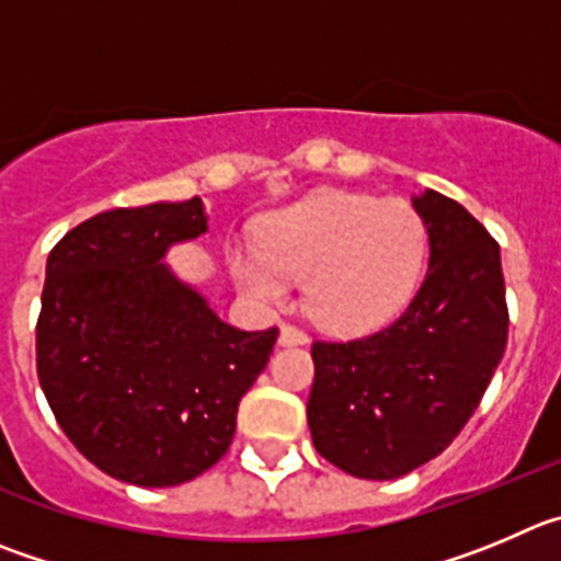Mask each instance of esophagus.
<instances>
[{
	"mask_svg": "<svg viewBox=\"0 0 561 561\" xmlns=\"http://www.w3.org/2000/svg\"><path fill=\"white\" fill-rule=\"evenodd\" d=\"M310 343V337H307L301 329L290 327V323H282L279 329V345H307Z\"/></svg>",
	"mask_w": 561,
	"mask_h": 561,
	"instance_id": "34e87169",
	"label": "esophagus"
}]
</instances>
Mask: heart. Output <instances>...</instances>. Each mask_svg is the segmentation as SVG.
<instances>
[{
  "mask_svg": "<svg viewBox=\"0 0 561 561\" xmlns=\"http://www.w3.org/2000/svg\"><path fill=\"white\" fill-rule=\"evenodd\" d=\"M426 256V232L399 198L376 202L348 191H318L271 213L263 245L234 240L229 271L260 307L290 301L307 279V312L332 334H368L404 312Z\"/></svg>",
  "mask_w": 561,
  "mask_h": 561,
  "instance_id": "b5f03b06",
  "label": "heart"
}]
</instances>
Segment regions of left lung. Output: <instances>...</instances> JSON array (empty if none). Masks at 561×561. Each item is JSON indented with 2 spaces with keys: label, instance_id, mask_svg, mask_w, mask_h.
<instances>
[{
  "label": "left lung",
  "instance_id": "8db88e82",
  "mask_svg": "<svg viewBox=\"0 0 561 561\" xmlns=\"http://www.w3.org/2000/svg\"><path fill=\"white\" fill-rule=\"evenodd\" d=\"M412 207L428 234V271L410 307L368 337L312 343V443L357 479H399L446 451L506 348L499 243L443 193H417Z\"/></svg>",
  "mask_w": 561,
  "mask_h": 561
}]
</instances>
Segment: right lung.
<instances>
[{"instance_id": "obj_1", "label": "right lung", "mask_w": 561, "mask_h": 561, "mask_svg": "<svg viewBox=\"0 0 561 561\" xmlns=\"http://www.w3.org/2000/svg\"><path fill=\"white\" fill-rule=\"evenodd\" d=\"M204 232L198 196L118 207L46 260L41 387L82 457L127 484L176 486L213 468L279 334L229 327L162 263Z\"/></svg>"}]
</instances>
